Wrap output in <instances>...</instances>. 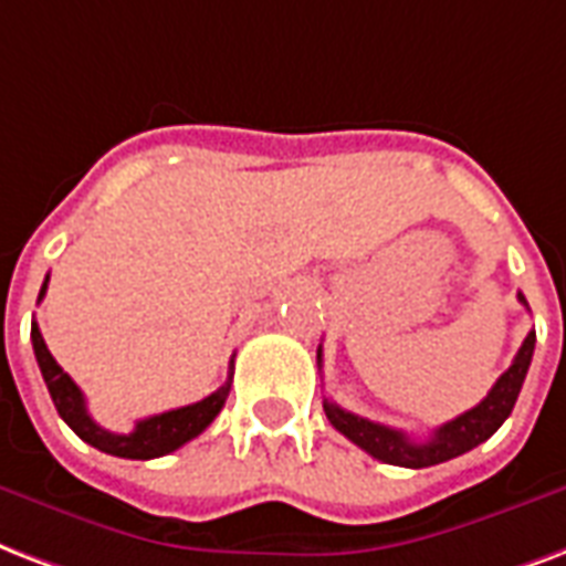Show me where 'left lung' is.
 Wrapping results in <instances>:
<instances>
[{
    "label": "left lung",
    "instance_id": "left-lung-1",
    "mask_svg": "<svg viewBox=\"0 0 566 566\" xmlns=\"http://www.w3.org/2000/svg\"><path fill=\"white\" fill-rule=\"evenodd\" d=\"M520 302L528 305L523 293H520ZM534 340H537V335L528 332L520 353L513 356V365L495 379L490 395L469 412L437 427L427 442H416V439H409L403 430H395V427L353 416L347 409H340L338 403H332L329 398L323 400V409H326V418L338 433H344L353 446H359L361 451H368L370 457H377L382 463L407 465V469H427V465L446 463V460H454V457L486 442L504 424V418L511 416L513 403L520 398V388L525 382V374H528V365H532ZM317 361H323L321 350H317Z\"/></svg>",
    "mask_w": 566,
    "mask_h": 566
}]
</instances>
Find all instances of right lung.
<instances>
[{
  "label": "right lung",
  "instance_id": "1",
  "mask_svg": "<svg viewBox=\"0 0 566 566\" xmlns=\"http://www.w3.org/2000/svg\"><path fill=\"white\" fill-rule=\"evenodd\" d=\"M46 282H50V275H46ZM46 282H43L38 300H43ZM32 347L34 359H38V368H41L43 374V382L50 388V398H53L59 416L64 418V424L71 427L82 442H88V446H94L97 451H106V454L112 457L154 460V457L178 451L180 446H187L189 439H196L198 433H205L207 424L219 416V409L226 407L228 391H231V377H228L226 386L216 388L213 395H207V398L198 400V403H189V407L180 409H168V412H159V416L142 418V421H136V427H133V433H109V430H103V427L88 416V407H85V398H82L80 386L64 374L62 365L53 359V353L46 350L38 323H32ZM231 365H234V361H231Z\"/></svg>",
  "mask_w": 566,
  "mask_h": 566
}]
</instances>
